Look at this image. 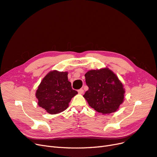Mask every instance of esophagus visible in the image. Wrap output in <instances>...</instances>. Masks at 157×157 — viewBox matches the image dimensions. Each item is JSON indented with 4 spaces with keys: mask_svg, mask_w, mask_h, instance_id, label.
<instances>
[{
    "mask_svg": "<svg viewBox=\"0 0 157 157\" xmlns=\"http://www.w3.org/2000/svg\"><path fill=\"white\" fill-rule=\"evenodd\" d=\"M78 93L79 94H82L84 93V90L82 89H80L78 90Z\"/></svg>",
    "mask_w": 157,
    "mask_h": 157,
    "instance_id": "1",
    "label": "esophagus"
}]
</instances>
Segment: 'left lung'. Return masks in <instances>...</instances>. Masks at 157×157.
<instances>
[{
    "label": "left lung",
    "mask_w": 157,
    "mask_h": 157,
    "mask_svg": "<svg viewBox=\"0 0 157 157\" xmlns=\"http://www.w3.org/2000/svg\"><path fill=\"white\" fill-rule=\"evenodd\" d=\"M88 90L83 97L88 105L103 115L117 111L124 101L125 89L116 74L107 67L89 70L85 74Z\"/></svg>",
    "instance_id": "left-lung-1"
}]
</instances>
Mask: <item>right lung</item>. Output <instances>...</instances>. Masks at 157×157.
I'll return each mask as SVG.
<instances>
[{
	"label": "right lung",
	"instance_id": "1",
	"mask_svg": "<svg viewBox=\"0 0 157 157\" xmlns=\"http://www.w3.org/2000/svg\"><path fill=\"white\" fill-rule=\"evenodd\" d=\"M68 72L51 71L42 78L35 93L38 105L50 115L63 112L78 92L72 89Z\"/></svg>",
	"mask_w": 157,
	"mask_h": 157
}]
</instances>
